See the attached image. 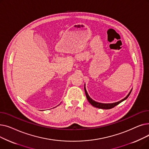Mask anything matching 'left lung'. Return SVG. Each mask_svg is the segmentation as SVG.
Returning <instances> with one entry per match:
<instances>
[{
    "label": "left lung",
    "instance_id": "1",
    "mask_svg": "<svg viewBox=\"0 0 149 149\" xmlns=\"http://www.w3.org/2000/svg\"><path fill=\"white\" fill-rule=\"evenodd\" d=\"M84 91H85V93H86V98L88 100L89 102L91 103V104L92 106H93V107H97V108H99V109H112L113 107H114L115 106H116V105L119 104L120 103L123 102V101H124L125 100H126L128 97L129 96V95L130 94V93L132 92V90H130V92L128 93V95L125 97L124 98H123V100L118 101V102H115V103H99V102H97V101H94L93 100H92L90 97L89 95H88V93L86 91V88H85V84H84Z\"/></svg>",
    "mask_w": 149,
    "mask_h": 149
}]
</instances>
